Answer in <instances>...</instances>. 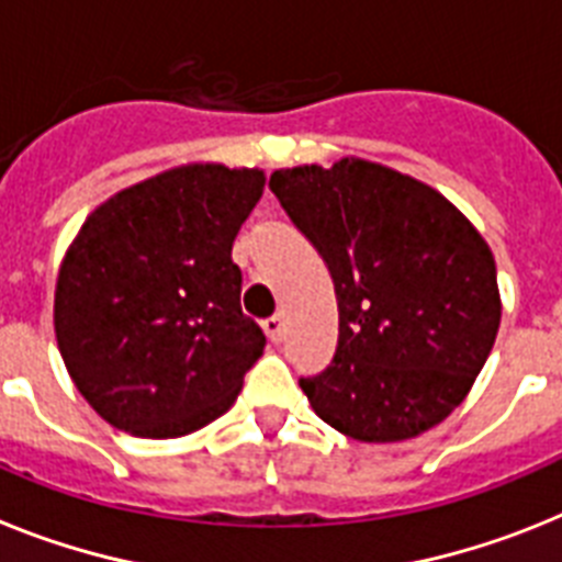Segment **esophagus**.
I'll return each mask as SVG.
<instances>
[{
  "mask_svg": "<svg viewBox=\"0 0 562 562\" xmlns=\"http://www.w3.org/2000/svg\"><path fill=\"white\" fill-rule=\"evenodd\" d=\"M262 330H266L268 339L274 341V345L285 339V322H282V316H271V319L262 322Z\"/></svg>",
  "mask_w": 562,
  "mask_h": 562,
  "instance_id": "1",
  "label": "esophagus"
}]
</instances>
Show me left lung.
Returning a JSON list of instances; mask_svg holds the SVG:
<instances>
[{
    "instance_id": "left-lung-1",
    "label": "left lung",
    "mask_w": 562,
    "mask_h": 562,
    "mask_svg": "<svg viewBox=\"0 0 562 562\" xmlns=\"http://www.w3.org/2000/svg\"><path fill=\"white\" fill-rule=\"evenodd\" d=\"M334 277V362L300 379L341 436L396 443L467 398L501 328L495 257L450 200L364 158L294 166L268 180Z\"/></svg>"
}]
</instances>
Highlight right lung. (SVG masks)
<instances>
[{"mask_svg":"<svg viewBox=\"0 0 562 562\" xmlns=\"http://www.w3.org/2000/svg\"><path fill=\"white\" fill-rule=\"evenodd\" d=\"M262 169L187 164L104 200L56 277L53 328L78 393L138 438H180L221 418L262 356L243 314L234 237Z\"/></svg>","mask_w":562,"mask_h":562,"instance_id":"add662e5","label":"right lung"}]
</instances>
